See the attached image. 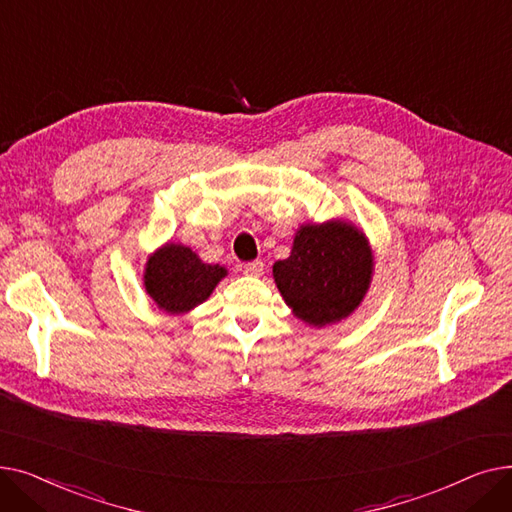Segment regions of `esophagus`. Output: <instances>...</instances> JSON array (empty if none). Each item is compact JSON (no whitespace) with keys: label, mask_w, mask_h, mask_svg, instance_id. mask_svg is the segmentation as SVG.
<instances>
[{"label":"esophagus","mask_w":512,"mask_h":512,"mask_svg":"<svg viewBox=\"0 0 512 512\" xmlns=\"http://www.w3.org/2000/svg\"><path fill=\"white\" fill-rule=\"evenodd\" d=\"M243 273H246L248 277H260L264 273V264L260 260L243 264Z\"/></svg>","instance_id":"obj_1"}]
</instances>
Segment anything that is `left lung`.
Segmentation results:
<instances>
[{"instance_id": "8db88e82", "label": "left lung", "mask_w": 512, "mask_h": 512, "mask_svg": "<svg viewBox=\"0 0 512 512\" xmlns=\"http://www.w3.org/2000/svg\"><path fill=\"white\" fill-rule=\"evenodd\" d=\"M375 256L364 235L350 221L302 225L285 260L273 264V279L296 319L327 327L362 304L371 287Z\"/></svg>"}]
</instances>
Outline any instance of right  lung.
<instances>
[{
    "instance_id": "right-lung-1",
    "label": "right lung",
    "mask_w": 512,
    "mask_h": 512,
    "mask_svg": "<svg viewBox=\"0 0 512 512\" xmlns=\"http://www.w3.org/2000/svg\"><path fill=\"white\" fill-rule=\"evenodd\" d=\"M225 277V266L208 264L183 243L168 241L148 256L143 269V287L160 310L168 314H187L206 302Z\"/></svg>"
}]
</instances>
